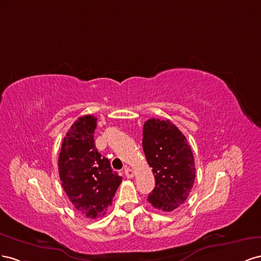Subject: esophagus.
Segmentation results:
<instances>
[{
  "mask_svg": "<svg viewBox=\"0 0 261 261\" xmlns=\"http://www.w3.org/2000/svg\"><path fill=\"white\" fill-rule=\"evenodd\" d=\"M124 175L128 178H132L133 176H135V172H133V169H131L130 167H125L124 168Z\"/></svg>",
  "mask_w": 261,
  "mask_h": 261,
  "instance_id": "esophagus-1",
  "label": "esophagus"
}]
</instances>
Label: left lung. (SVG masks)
Masks as SVG:
<instances>
[{
  "instance_id": "8db88e82",
  "label": "left lung",
  "mask_w": 261,
  "mask_h": 261,
  "mask_svg": "<svg viewBox=\"0 0 261 261\" xmlns=\"http://www.w3.org/2000/svg\"><path fill=\"white\" fill-rule=\"evenodd\" d=\"M142 145L155 177L147 201L165 212L177 209L188 198L196 177L187 139L173 122L153 118L144 123Z\"/></svg>"
}]
</instances>
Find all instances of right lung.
Returning <instances> with one entry per match:
<instances>
[{
	"mask_svg": "<svg viewBox=\"0 0 261 261\" xmlns=\"http://www.w3.org/2000/svg\"><path fill=\"white\" fill-rule=\"evenodd\" d=\"M97 118L87 115L72 124L59 155L62 187L75 209L88 219L101 218L122 181L95 147Z\"/></svg>",
	"mask_w": 261,
	"mask_h": 261,
	"instance_id": "obj_1",
	"label": "right lung"
}]
</instances>
